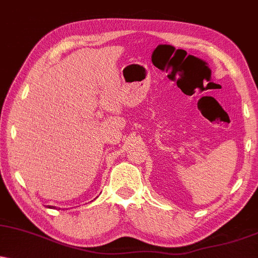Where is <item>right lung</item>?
Listing matches in <instances>:
<instances>
[{
  "instance_id": "right-lung-1",
  "label": "right lung",
  "mask_w": 258,
  "mask_h": 258,
  "mask_svg": "<svg viewBox=\"0 0 258 258\" xmlns=\"http://www.w3.org/2000/svg\"><path fill=\"white\" fill-rule=\"evenodd\" d=\"M47 207H49V208H53V209L56 208V207H53V206H47Z\"/></svg>"
}]
</instances>
